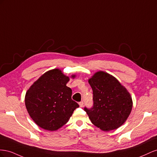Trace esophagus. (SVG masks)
<instances>
[{
	"label": "esophagus",
	"mask_w": 157,
	"mask_h": 157,
	"mask_svg": "<svg viewBox=\"0 0 157 157\" xmlns=\"http://www.w3.org/2000/svg\"><path fill=\"white\" fill-rule=\"evenodd\" d=\"M83 101H81V102H79V106L80 107H83Z\"/></svg>",
	"instance_id": "esophagus-1"
}]
</instances>
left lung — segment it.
Masks as SVG:
<instances>
[{
  "instance_id": "8db88e82",
  "label": "left lung",
  "mask_w": 157,
  "mask_h": 157,
  "mask_svg": "<svg viewBox=\"0 0 157 157\" xmlns=\"http://www.w3.org/2000/svg\"><path fill=\"white\" fill-rule=\"evenodd\" d=\"M93 90V105L84 110L91 122L103 131L119 128L126 122L132 109L127 89L113 76L98 71L89 79Z\"/></svg>"
}]
</instances>
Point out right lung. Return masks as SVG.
<instances>
[{
    "label": "right lung",
    "instance_id": "obj_1",
    "mask_svg": "<svg viewBox=\"0 0 157 157\" xmlns=\"http://www.w3.org/2000/svg\"><path fill=\"white\" fill-rule=\"evenodd\" d=\"M68 81L69 78L59 69H54L41 75L27 91L26 109L39 127L57 130L68 122L79 106L71 99L72 91L66 86Z\"/></svg>",
    "mask_w": 157,
    "mask_h": 157
}]
</instances>
